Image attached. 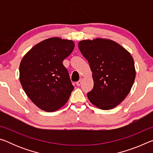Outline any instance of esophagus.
Masks as SVG:
<instances>
[{
  "mask_svg": "<svg viewBox=\"0 0 153 153\" xmlns=\"http://www.w3.org/2000/svg\"><path fill=\"white\" fill-rule=\"evenodd\" d=\"M82 81H83V78H80L79 81H78V82H77V83H76L77 86H80V85H81V84H82Z\"/></svg>",
  "mask_w": 153,
  "mask_h": 153,
  "instance_id": "34e87169",
  "label": "esophagus"
}]
</instances>
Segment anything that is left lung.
I'll return each instance as SVG.
<instances>
[{"label":"left lung","instance_id":"8db88e82","mask_svg":"<svg viewBox=\"0 0 153 153\" xmlns=\"http://www.w3.org/2000/svg\"><path fill=\"white\" fill-rule=\"evenodd\" d=\"M78 47L92 72L94 87L87 94L92 104L112 109L125 99L136 77L131 54L115 41L105 38L81 40Z\"/></svg>","mask_w":153,"mask_h":153}]
</instances>
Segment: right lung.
Here are the masks:
<instances>
[{
    "label": "right lung",
    "instance_id": "obj_1",
    "mask_svg": "<svg viewBox=\"0 0 153 153\" xmlns=\"http://www.w3.org/2000/svg\"><path fill=\"white\" fill-rule=\"evenodd\" d=\"M73 40L50 38L30 49L19 65V81L30 99L43 111L59 110L74 87L63 61L74 48Z\"/></svg>",
    "mask_w": 153,
    "mask_h": 153
}]
</instances>
